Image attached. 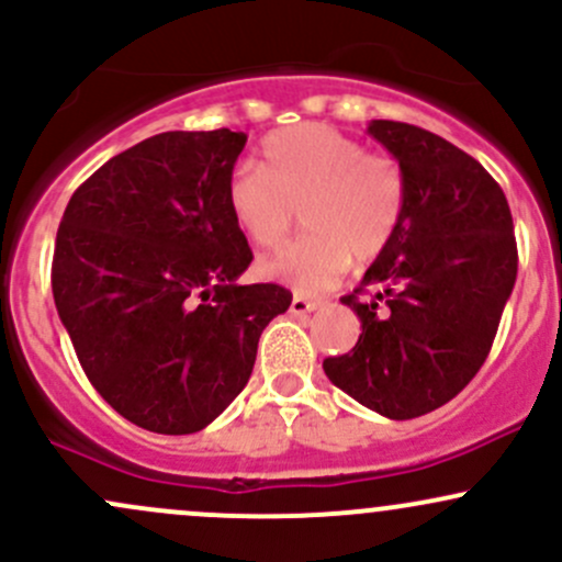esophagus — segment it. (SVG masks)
<instances>
[{
    "label": "esophagus",
    "mask_w": 562,
    "mask_h": 562,
    "mask_svg": "<svg viewBox=\"0 0 562 562\" xmlns=\"http://www.w3.org/2000/svg\"><path fill=\"white\" fill-rule=\"evenodd\" d=\"M323 306V301H314V299H306V295H293L291 301V314L295 317H301V314H310L314 310H319Z\"/></svg>",
    "instance_id": "obj_1"
}]
</instances>
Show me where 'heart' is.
Here are the masks:
<instances>
[{
	"instance_id": "obj_1",
	"label": "heart",
	"mask_w": 562,
	"mask_h": 562,
	"mask_svg": "<svg viewBox=\"0 0 562 562\" xmlns=\"http://www.w3.org/2000/svg\"><path fill=\"white\" fill-rule=\"evenodd\" d=\"M405 202L408 181L397 159L319 122L269 133L261 170H234L226 187L234 224L258 248H280L301 207L310 234L267 258L261 271L306 295L336 285L351 256L371 263L390 248Z\"/></svg>"
}]
</instances>
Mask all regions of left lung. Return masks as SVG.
<instances>
[{"label":"left lung","mask_w":562,"mask_h":562,"mask_svg":"<svg viewBox=\"0 0 562 562\" xmlns=\"http://www.w3.org/2000/svg\"><path fill=\"white\" fill-rule=\"evenodd\" d=\"M368 133L403 165L408 202L390 248L341 299L360 338L323 368L357 403L405 422L446 405L483 368L515 288V224L502 187L451 140L392 120Z\"/></svg>","instance_id":"8db88e82"}]
</instances>
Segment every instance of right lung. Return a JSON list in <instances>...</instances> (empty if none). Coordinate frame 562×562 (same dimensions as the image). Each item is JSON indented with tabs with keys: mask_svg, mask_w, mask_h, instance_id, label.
<instances>
[{
	"mask_svg": "<svg viewBox=\"0 0 562 562\" xmlns=\"http://www.w3.org/2000/svg\"><path fill=\"white\" fill-rule=\"evenodd\" d=\"M245 133L151 135L71 194L53 299L98 394L157 435L205 429L248 384L258 338L293 295L237 285L252 250L226 205Z\"/></svg>",
	"mask_w": 562,
	"mask_h": 562,
	"instance_id": "obj_1",
	"label": "right lung"
}]
</instances>
